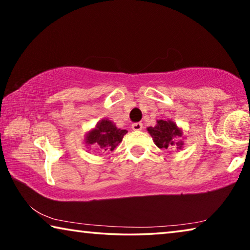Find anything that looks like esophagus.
Wrapping results in <instances>:
<instances>
[{"mask_svg": "<svg viewBox=\"0 0 250 250\" xmlns=\"http://www.w3.org/2000/svg\"><path fill=\"white\" fill-rule=\"evenodd\" d=\"M131 128H132L133 131H141L143 128V125L141 124V122H137V124H133Z\"/></svg>", "mask_w": 250, "mask_h": 250, "instance_id": "esophagus-1", "label": "esophagus"}]
</instances>
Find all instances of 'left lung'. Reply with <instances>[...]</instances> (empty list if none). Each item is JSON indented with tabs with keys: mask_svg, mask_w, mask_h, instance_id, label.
I'll return each mask as SVG.
<instances>
[{
	"mask_svg": "<svg viewBox=\"0 0 250 250\" xmlns=\"http://www.w3.org/2000/svg\"><path fill=\"white\" fill-rule=\"evenodd\" d=\"M147 132L153 139L154 145L163 150H182L184 142L183 130L172 120H158L154 126L146 128Z\"/></svg>",
	"mask_w": 250,
	"mask_h": 250,
	"instance_id": "obj_1",
	"label": "left lung"
}]
</instances>
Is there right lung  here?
<instances>
[{
    "label": "right lung",
    "instance_id": "right-lung-1",
    "mask_svg": "<svg viewBox=\"0 0 250 250\" xmlns=\"http://www.w3.org/2000/svg\"><path fill=\"white\" fill-rule=\"evenodd\" d=\"M126 132L128 131L119 129L109 119H103L97 122L95 128L88 131L83 138V142L87 147L95 146L103 152H111L122 141Z\"/></svg>",
    "mask_w": 250,
    "mask_h": 250
}]
</instances>
